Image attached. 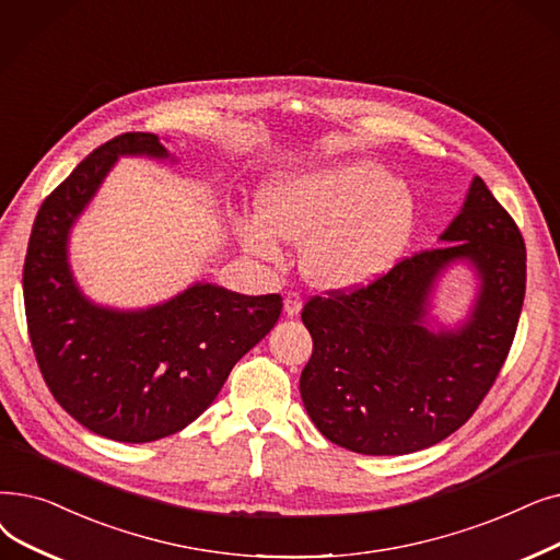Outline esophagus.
Listing matches in <instances>:
<instances>
[{
  "mask_svg": "<svg viewBox=\"0 0 560 560\" xmlns=\"http://www.w3.org/2000/svg\"><path fill=\"white\" fill-rule=\"evenodd\" d=\"M302 298H300V293H288L285 295V300H283V311H285V315L288 318H295V315L302 311Z\"/></svg>",
  "mask_w": 560,
  "mask_h": 560,
  "instance_id": "obj_1",
  "label": "esophagus"
}]
</instances>
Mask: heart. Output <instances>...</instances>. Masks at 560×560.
<instances>
[{"label":"heart","mask_w":560,"mask_h":560,"mask_svg":"<svg viewBox=\"0 0 560 560\" xmlns=\"http://www.w3.org/2000/svg\"><path fill=\"white\" fill-rule=\"evenodd\" d=\"M256 220L240 222L245 249L277 262L281 240L304 245L302 270L325 290H361L377 283L402 258L417 206L411 189L369 160H346L279 176L258 197Z\"/></svg>","instance_id":"obj_1"}]
</instances>
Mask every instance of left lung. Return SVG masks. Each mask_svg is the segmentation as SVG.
<instances>
[{"label":"left lung","mask_w":560,"mask_h":560,"mask_svg":"<svg viewBox=\"0 0 560 560\" xmlns=\"http://www.w3.org/2000/svg\"><path fill=\"white\" fill-rule=\"evenodd\" d=\"M440 242L369 288L306 302L313 354L300 394L329 442L363 455L430 448L465 425L494 384L524 304L522 233L476 176ZM462 261L479 279L470 315L432 330L435 283Z\"/></svg>","instance_id":"8db88e82"}]
</instances>
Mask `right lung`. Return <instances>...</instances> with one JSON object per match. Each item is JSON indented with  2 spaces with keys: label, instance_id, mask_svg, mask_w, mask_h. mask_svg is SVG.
Instances as JSON below:
<instances>
[{
  "label": "right lung",
  "instance_id": "1",
  "mask_svg": "<svg viewBox=\"0 0 560 560\" xmlns=\"http://www.w3.org/2000/svg\"><path fill=\"white\" fill-rule=\"evenodd\" d=\"M118 158L176 162L151 132L114 137L84 158L36 214L24 311L43 380L68 415L107 440L145 444L203 415L283 302L208 281L135 311L91 302L70 270L68 242Z\"/></svg>",
  "mask_w": 560,
  "mask_h": 560
}]
</instances>
